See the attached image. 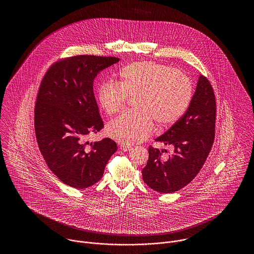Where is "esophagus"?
Wrapping results in <instances>:
<instances>
[{
	"label": "esophagus",
	"mask_w": 254,
	"mask_h": 254,
	"mask_svg": "<svg viewBox=\"0 0 254 254\" xmlns=\"http://www.w3.org/2000/svg\"><path fill=\"white\" fill-rule=\"evenodd\" d=\"M120 148H121L123 151L125 152H127V151H130L132 149V146L128 145H120Z\"/></svg>",
	"instance_id": "1"
}]
</instances>
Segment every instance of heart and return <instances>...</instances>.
Segmentation results:
<instances>
[{
  "label": "heart",
  "mask_w": 254,
  "mask_h": 254,
  "mask_svg": "<svg viewBox=\"0 0 254 254\" xmlns=\"http://www.w3.org/2000/svg\"><path fill=\"white\" fill-rule=\"evenodd\" d=\"M119 82L105 81L97 99L104 111L113 115L121 111L127 97L134 96L136 110L122 114L109 122V137L131 145L145 140L156 122L167 127L178 121L192 98L190 80L176 69L150 61L133 63L120 71Z\"/></svg>",
  "instance_id": "1"
}]
</instances>
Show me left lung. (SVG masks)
I'll return each mask as SVG.
<instances>
[{
  "mask_svg": "<svg viewBox=\"0 0 254 254\" xmlns=\"http://www.w3.org/2000/svg\"><path fill=\"white\" fill-rule=\"evenodd\" d=\"M215 117L213 89L208 80L200 75L186 113L155 140L172 146L173 153L163 161L159 149L148 148V161L142 175L150 189L161 193H172L193 180L213 144Z\"/></svg>",
  "mask_w": 254,
  "mask_h": 254,
  "instance_id": "1",
  "label": "left lung"
}]
</instances>
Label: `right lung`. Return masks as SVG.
<instances>
[{
    "instance_id": "right-lung-1",
    "label": "right lung",
    "mask_w": 254,
    "mask_h": 254,
    "mask_svg": "<svg viewBox=\"0 0 254 254\" xmlns=\"http://www.w3.org/2000/svg\"><path fill=\"white\" fill-rule=\"evenodd\" d=\"M116 57L79 55L53 64L38 92L34 126L41 153L64 184L85 189L99 181L116 143H88L104 123L93 92L97 74L118 63Z\"/></svg>"
}]
</instances>
